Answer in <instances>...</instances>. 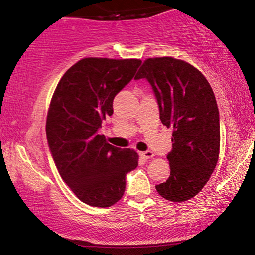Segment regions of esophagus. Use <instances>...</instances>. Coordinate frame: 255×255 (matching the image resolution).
Listing matches in <instances>:
<instances>
[{
    "instance_id": "obj_1",
    "label": "esophagus",
    "mask_w": 255,
    "mask_h": 255,
    "mask_svg": "<svg viewBox=\"0 0 255 255\" xmlns=\"http://www.w3.org/2000/svg\"><path fill=\"white\" fill-rule=\"evenodd\" d=\"M140 156H141L144 159H150V158L153 157V152L152 151H145V152H140Z\"/></svg>"
}]
</instances>
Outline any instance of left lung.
<instances>
[{
	"label": "left lung",
	"mask_w": 255,
	"mask_h": 255,
	"mask_svg": "<svg viewBox=\"0 0 255 255\" xmlns=\"http://www.w3.org/2000/svg\"><path fill=\"white\" fill-rule=\"evenodd\" d=\"M136 80L153 90L163 125L171 127L170 176L156 189L166 200L186 201L198 194L217 165L221 142L219 111L206 78L184 61L147 58Z\"/></svg>",
	"instance_id": "1"
}]
</instances>
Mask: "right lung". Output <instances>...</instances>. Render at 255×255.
I'll return each instance as SVG.
<instances>
[{
	"instance_id": "1",
	"label": "right lung",
	"mask_w": 255,
	"mask_h": 255,
	"mask_svg": "<svg viewBox=\"0 0 255 255\" xmlns=\"http://www.w3.org/2000/svg\"><path fill=\"white\" fill-rule=\"evenodd\" d=\"M140 64L135 58H83L64 73L52 96L46 119L49 150L64 182L91 206L118 203L126 175L137 166L136 152L108 144L98 129Z\"/></svg>"
}]
</instances>
